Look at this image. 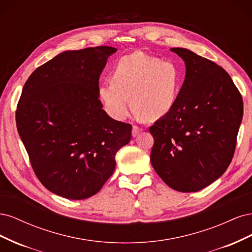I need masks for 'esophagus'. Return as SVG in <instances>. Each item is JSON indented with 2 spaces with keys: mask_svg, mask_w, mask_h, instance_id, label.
Returning a JSON list of instances; mask_svg holds the SVG:
<instances>
[{
  "mask_svg": "<svg viewBox=\"0 0 252 252\" xmlns=\"http://www.w3.org/2000/svg\"><path fill=\"white\" fill-rule=\"evenodd\" d=\"M142 130H143V129H142L141 127L136 126V125H133V126H132V135H133V136H136Z\"/></svg>",
  "mask_w": 252,
  "mask_h": 252,
  "instance_id": "esophagus-1",
  "label": "esophagus"
}]
</instances>
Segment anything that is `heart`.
Masks as SVG:
<instances>
[{"label":"heart","instance_id":"obj_1","mask_svg":"<svg viewBox=\"0 0 252 252\" xmlns=\"http://www.w3.org/2000/svg\"><path fill=\"white\" fill-rule=\"evenodd\" d=\"M111 80L98 86L97 94L105 110L116 120L128 116L130 96L139 117L149 121L161 119L173 108L181 89L177 65L142 51L120 59Z\"/></svg>","mask_w":252,"mask_h":252}]
</instances>
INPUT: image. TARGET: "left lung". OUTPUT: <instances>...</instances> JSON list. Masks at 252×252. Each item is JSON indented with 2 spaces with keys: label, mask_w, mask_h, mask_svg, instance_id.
<instances>
[{
  "label": "left lung",
  "mask_w": 252,
  "mask_h": 252,
  "mask_svg": "<svg viewBox=\"0 0 252 252\" xmlns=\"http://www.w3.org/2000/svg\"><path fill=\"white\" fill-rule=\"evenodd\" d=\"M186 77L173 108L149 127L150 161L170 188L195 192L218 180L231 163L243 118V98L230 75L185 48Z\"/></svg>",
  "instance_id": "1"
}]
</instances>
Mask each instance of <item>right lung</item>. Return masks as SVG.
Here are the masks:
<instances>
[{"label":"right lung","mask_w":252,"mask_h":252,"mask_svg":"<svg viewBox=\"0 0 252 252\" xmlns=\"http://www.w3.org/2000/svg\"><path fill=\"white\" fill-rule=\"evenodd\" d=\"M109 46L71 50L30 74L17 106L19 134L36 178L70 200L98 192L114 171L131 125L111 119L98 98Z\"/></svg>","instance_id":"right-lung-1"}]
</instances>
